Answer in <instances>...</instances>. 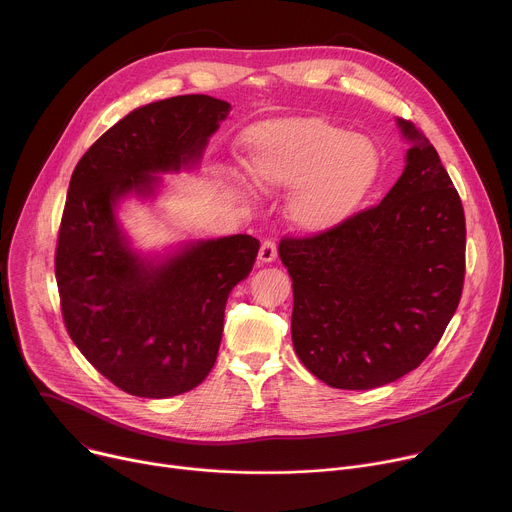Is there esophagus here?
I'll list each match as a JSON object with an SVG mask.
<instances>
[{"mask_svg":"<svg viewBox=\"0 0 512 512\" xmlns=\"http://www.w3.org/2000/svg\"><path fill=\"white\" fill-rule=\"evenodd\" d=\"M276 256H278L276 244L272 240H264L262 246H260V252H258V262L260 264H270V262L276 260Z\"/></svg>","mask_w":512,"mask_h":512,"instance_id":"1","label":"esophagus"}]
</instances>
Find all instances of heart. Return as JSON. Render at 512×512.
Returning a JSON list of instances; mask_svg holds the SVG:
<instances>
[{"label":"heart","instance_id":"1","mask_svg":"<svg viewBox=\"0 0 512 512\" xmlns=\"http://www.w3.org/2000/svg\"><path fill=\"white\" fill-rule=\"evenodd\" d=\"M244 168L264 190H288V220L324 234L350 220L372 190L380 160L374 144L322 118L252 126L242 140Z\"/></svg>","mask_w":512,"mask_h":512}]
</instances>
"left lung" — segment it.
Masks as SVG:
<instances>
[{"label":"left lung","instance_id":"left-lung-1","mask_svg":"<svg viewBox=\"0 0 512 512\" xmlns=\"http://www.w3.org/2000/svg\"><path fill=\"white\" fill-rule=\"evenodd\" d=\"M398 182L342 226L282 238L302 364L342 390L398 380L432 352L462 294L464 210L434 146L408 120Z\"/></svg>","mask_w":512,"mask_h":512}]
</instances>
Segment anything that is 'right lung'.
Masks as SVG:
<instances>
[{
	"label": "right lung",
	"instance_id": "right-lung-1",
	"mask_svg": "<svg viewBox=\"0 0 512 512\" xmlns=\"http://www.w3.org/2000/svg\"><path fill=\"white\" fill-rule=\"evenodd\" d=\"M230 104L204 94L152 102L114 124L78 162L56 248L70 338L128 394L168 398L212 370L232 288L260 248L248 234L190 242L166 258L130 248L116 206L150 198L164 172L200 162Z\"/></svg>",
	"mask_w": 512,
	"mask_h": 512
}]
</instances>
